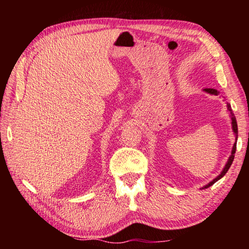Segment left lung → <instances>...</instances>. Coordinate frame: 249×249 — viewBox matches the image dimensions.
Masks as SVG:
<instances>
[{
	"label": "left lung",
	"instance_id": "left-lung-1",
	"mask_svg": "<svg viewBox=\"0 0 249 249\" xmlns=\"http://www.w3.org/2000/svg\"><path fill=\"white\" fill-rule=\"evenodd\" d=\"M204 91H205V92H208V93H210V94H214V95H217V94H218V91H217V90H215V89H211V88H210V89H204ZM227 109H229V112H230V114H231V128H233V132H234V134H235L236 141H237V134H238L237 122H236V117H235V115H234L233 111H231V105H230V104H227ZM235 151H236V142H235L234 146H233V149H231V156H230L229 160H227V162H226V165H225V167H224V169L222 170L221 175H218L215 179H214L213 181H211L210 183L206 184L205 187H203V188H202V189H206V188L211 187V185L215 183L217 180H220V179L222 178V177H224V176H225L226 172L229 171V169H230V167H231V162H233V160H234V156H235Z\"/></svg>",
	"mask_w": 249,
	"mask_h": 249
}]
</instances>
